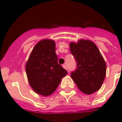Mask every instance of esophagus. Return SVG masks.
Returning <instances> with one entry per match:
<instances>
[{
  "label": "esophagus",
  "mask_w": 122,
  "mask_h": 122,
  "mask_svg": "<svg viewBox=\"0 0 122 122\" xmlns=\"http://www.w3.org/2000/svg\"><path fill=\"white\" fill-rule=\"evenodd\" d=\"M62 67H63V68H64V69H66V70H67V67H66V66L65 65V64H63ZM67 71H68V70H67Z\"/></svg>",
  "instance_id": "esophagus-1"
}]
</instances>
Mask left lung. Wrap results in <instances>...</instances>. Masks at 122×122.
I'll return each mask as SVG.
<instances>
[{
	"label": "left lung",
	"instance_id": "left-lung-1",
	"mask_svg": "<svg viewBox=\"0 0 122 122\" xmlns=\"http://www.w3.org/2000/svg\"><path fill=\"white\" fill-rule=\"evenodd\" d=\"M70 50L77 63L71 78L78 89L86 95L100 89L106 75V63L95 44L91 40H79L70 43Z\"/></svg>",
	"mask_w": 122,
	"mask_h": 122
}]
</instances>
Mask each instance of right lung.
I'll use <instances>...</instances> for the list:
<instances>
[{"label":"right lung","mask_w":122,"mask_h":122,"mask_svg":"<svg viewBox=\"0 0 122 122\" xmlns=\"http://www.w3.org/2000/svg\"><path fill=\"white\" fill-rule=\"evenodd\" d=\"M25 71L29 85L38 95L53 93L67 71L58 63L54 40H40L34 46L26 62Z\"/></svg>","instance_id":"obj_1"}]
</instances>
